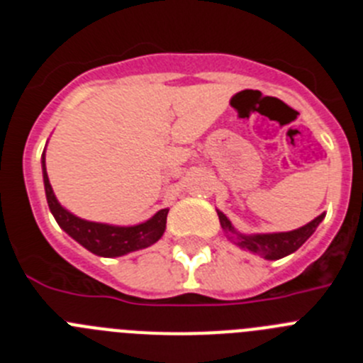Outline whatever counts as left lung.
Masks as SVG:
<instances>
[{
  "label": "left lung",
  "instance_id": "left-lung-1",
  "mask_svg": "<svg viewBox=\"0 0 363 363\" xmlns=\"http://www.w3.org/2000/svg\"><path fill=\"white\" fill-rule=\"evenodd\" d=\"M218 218H220V225L225 233L227 238L238 245L243 251H249L252 255H258L259 258L265 259H280L284 256L293 255L294 251H298L307 240L313 236V233L316 230V227L322 223V220L325 218V214H320L318 218H314L313 221H309L307 225L300 227V229L289 230V233H264V234H243L240 230L234 229V225L230 223L229 218L225 214L218 211Z\"/></svg>",
  "mask_w": 363,
  "mask_h": 363
}]
</instances>
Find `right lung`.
Instances as JSON below:
<instances>
[{
	"label": "right lung",
	"instance_id": "right-lung-1",
	"mask_svg": "<svg viewBox=\"0 0 363 363\" xmlns=\"http://www.w3.org/2000/svg\"><path fill=\"white\" fill-rule=\"evenodd\" d=\"M41 171H43L45 196H47V203H49L52 216L56 218L57 225L92 255L104 256V258H118V256L150 247L165 233L169 209L158 211L152 218L142 221V223H136V225H111V223L83 220L67 211L57 201L52 185L49 182L47 167H45V150L41 156Z\"/></svg>",
	"mask_w": 363,
	"mask_h": 363
}]
</instances>
